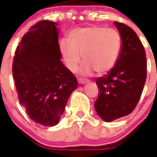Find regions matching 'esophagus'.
<instances>
[{
	"mask_svg": "<svg viewBox=\"0 0 157 157\" xmlns=\"http://www.w3.org/2000/svg\"><path fill=\"white\" fill-rule=\"evenodd\" d=\"M88 82H89V81H88V80H86V79H82V78L78 79L79 84H85V83H87Z\"/></svg>",
	"mask_w": 157,
	"mask_h": 157,
	"instance_id": "1",
	"label": "esophagus"
}]
</instances>
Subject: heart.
I'll list each match as a JSON object with an SVG mask.
<instances>
[{
	"mask_svg": "<svg viewBox=\"0 0 157 157\" xmlns=\"http://www.w3.org/2000/svg\"><path fill=\"white\" fill-rule=\"evenodd\" d=\"M69 42L61 40L59 50L68 70L75 72L82 63L83 75L94 71L103 75L111 71L119 59L122 40L118 31L102 26H90L74 29L69 35Z\"/></svg>",
	"mask_w": 157,
	"mask_h": 157,
	"instance_id": "b5f03b06",
	"label": "heart"
}]
</instances>
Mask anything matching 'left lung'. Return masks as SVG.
I'll use <instances>...</instances> for the list:
<instances>
[{"label":"left lung","mask_w":157,"mask_h":157,"mask_svg":"<svg viewBox=\"0 0 157 157\" xmlns=\"http://www.w3.org/2000/svg\"><path fill=\"white\" fill-rule=\"evenodd\" d=\"M122 47L117 64L106 75L96 79L99 94L94 104L98 117L113 121L134 109L146 81V58L142 42L133 29L114 22Z\"/></svg>","instance_id":"obj_1"}]
</instances>
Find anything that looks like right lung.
<instances>
[{
    "label": "right lung",
    "mask_w": 157,
    "mask_h": 157,
    "mask_svg": "<svg viewBox=\"0 0 157 157\" xmlns=\"http://www.w3.org/2000/svg\"><path fill=\"white\" fill-rule=\"evenodd\" d=\"M57 26L48 20L33 25L17 47L13 63L19 104L31 120L45 127L59 123L77 87L75 76L60 60Z\"/></svg>",
    "instance_id": "right-lung-1"
}]
</instances>
